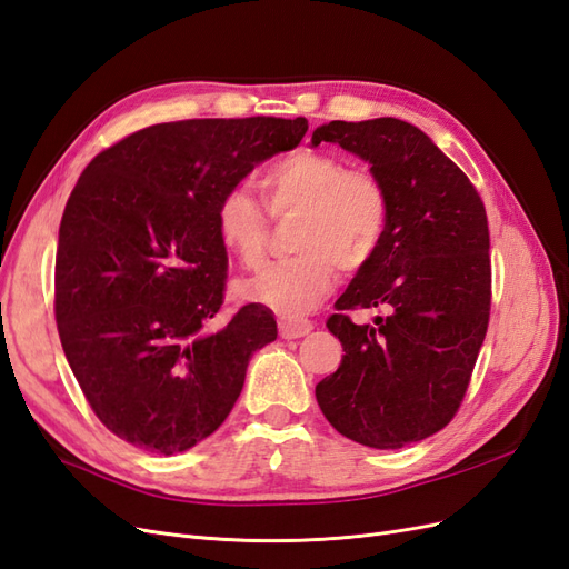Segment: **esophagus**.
Returning <instances> with one entry per match:
<instances>
[{"label":"esophagus","mask_w":569,"mask_h":569,"mask_svg":"<svg viewBox=\"0 0 569 569\" xmlns=\"http://www.w3.org/2000/svg\"><path fill=\"white\" fill-rule=\"evenodd\" d=\"M313 330V322L308 318L297 316H282L280 318V337L282 339H299Z\"/></svg>","instance_id":"1"}]
</instances>
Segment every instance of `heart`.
Instances as JSON below:
<instances>
[{"instance_id":"obj_1","label":"heart","mask_w":569,"mask_h":569,"mask_svg":"<svg viewBox=\"0 0 569 569\" xmlns=\"http://www.w3.org/2000/svg\"><path fill=\"white\" fill-rule=\"evenodd\" d=\"M270 216H295L291 247L299 251L268 263L239 284L247 301L284 313L311 308L330 295L341 270L372 261L389 226V192L370 168H349L337 153L297 149L272 161L258 178ZM216 232L244 268L261 266L270 222L247 187H230L216 206Z\"/></svg>"}]
</instances>
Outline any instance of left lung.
<instances>
[{
	"instance_id": "1",
	"label": "left lung",
	"mask_w": 569,
	"mask_h": 569,
	"mask_svg": "<svg viewBox=\"0 0 569 569\" xmlns=\"http://www.w3.org/2000/svg\"><path fill=\"white\" fill-rule=\"evenodd\" d=\"M320 142L366 159L391 211L380 249L327 318L343 356L316 399L339 435L401 449L449 425L468 391L491 311L487 211L470 178L406 120H332L313 132ZM356 307L390 316L356 326Z\"/></svg>"
}]
</instances>
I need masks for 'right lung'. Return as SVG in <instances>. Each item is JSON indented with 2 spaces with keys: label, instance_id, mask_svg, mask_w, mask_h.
<instances>
[{
  "label": "right lung",
  "instance_id": "1",
  "mask_svg": "<svg viewBox=\"0 0 569 569\" xmlns=\"http://www.w3.org/2000/svg\"><path fill=\"white\" fill-rule=\"evenodd\" d=\"M306 118H192L99 151L59 228L54 316L94 416L149 453L192 449L226 422L253 351L278 339L261 303L211 330L226 301L218 199L295 149Z\"/></svg>",
  "mask_w": 569,
  "mask_h": 569
}]
</instances>
